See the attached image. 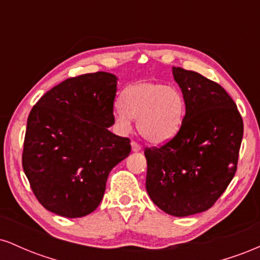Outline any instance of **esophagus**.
<instances>
[{"label":"esophagus","mask_w":260,"mask_h":260,"mask_svg":"<svg viewBox=\"0 0 260 260\" xmlns=\"http://www.w3.org/2000/svg\"><path fill=\"white\" fill-rule=\"evenodd\" d=\"M131 144H132V150L134 151V153H138V151L142 150V145L138 144L137 142H134V140L132 143H131Z\"/></svg>","instance_id":"34e87169"}]
</instances>
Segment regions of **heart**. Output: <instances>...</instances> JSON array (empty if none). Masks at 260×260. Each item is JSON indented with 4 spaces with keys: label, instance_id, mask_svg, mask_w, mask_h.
Masks as SVG:
<instances>
[{
    "label": "heart",
    "instance_id": "heart-1",
    "mask_svg": "<svg viewBox=\"0 0 260 260\" xmlns=\"http://www.w3.org/2000/svg\"><path fill=\"white\" fill-rule=\"evenodd\" d=\"M115 121L127 132L137 120L140 136L150 144H164L181 129L186 100L177 86L157 82H139L128 86L120 100Z\"/></svg>",
    "mask_w": 260,
    "mask_h": 260
}]
</instances>
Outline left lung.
I'll use <instances>...</instances> for the list:
<instances>
[{"instance_id":"1","label":"left lung","mask_w":260,"mask_h":260,"mask_svg":"<svg viewBox=\"0 0 260 260\" xmlns=\"http://www.w3.org/2000/svg\"><path fill=\"white\" fill-rule=\"evenodd\" d=\"M172 73L186 115L174 138L145 148V187L155 205L181 217L208 210L225 192L237 170L243 121L221 85L181 67Z\"/></svg>"}]
</instances>
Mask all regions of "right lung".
<instances>
[{
    "label": "right lung",
    "instance_id": "right-lung-1",
    "mask_svg": "<svg viewBox=\"0 0 260 260\" xmlns=\"http://www.w3.org/2000/svg\"><path fill=\"white\" fill-rule=\"evenodd\" d=\"M117 77L68 78L44 94L26 123L22 164L40 204L64 217L99 207L110 171L131 153V140L110 132Z\"/></svg>",
    "mask_w": 260,
    "mask_h": 260
}]
</instances>
